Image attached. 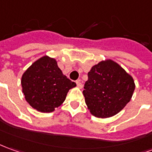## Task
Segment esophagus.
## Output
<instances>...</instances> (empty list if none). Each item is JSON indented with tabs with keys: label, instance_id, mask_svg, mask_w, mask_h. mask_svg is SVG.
I'll return each mask as SVG.
<instances>
[{
	"label": "esophagus",
	"instance_id": "obj_1",
	"mask_svg": "<svg viewBox=\"0 0 152 152\" xmlns=\"http://www.w3.org/2000/svg\"><path fill=\"white\" fill-rule=\"evenodd\" d=\"M76 85H77V86L79 87V88H82V84L80 82V80H76Z\"/></svg>",
	"mask_w": 152,
	"mask_h": 152
}]
</instances>
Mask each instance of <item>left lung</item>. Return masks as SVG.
Instances as JSON below:
<instances>
[{
	"mask_svg": "<svg viewBox=\"0 0 152 152\" xmlns=\"http://www.w3.org/2000/svg\"><path fill=\"white\" fill-rule=\"evenodd\" d=\"M83 94L88 109L97 118H109L120 112L130 101L134 80L112 60L101 61L88 72Z\"/></svg>",
	"mask_w": 152,
	"mask_h": 152,
	"instance_id": "obj_1",
	"label": "left lung"
}]
</instances>
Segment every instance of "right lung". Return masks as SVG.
Instances as JSON below:
<instances>
[{
  "label": "right lung",
  "instance_id": "obj_1",
  "mask_svg": "<svg viewBox=\"0 0 152 152\" xmlns=\"http://www.w3.org/2000/svg\"><path fill=\"white\" fill-rule=\"evenodd\" d=\"M21 86L24 98L34 109L49 113L61 105L76 85L62 74L55 59L45 56L23 74Z\"/></svg>",
  "mask_w": 152,
  "mask_h": 152
}]
</instances>
